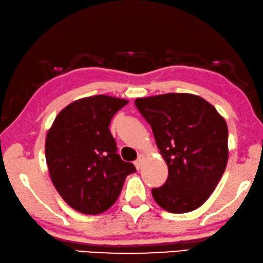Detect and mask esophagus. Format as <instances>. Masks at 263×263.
I'll return each mask as SVG.
<instances>
[{
    "instance_id": "obj_1",
    "label": "esophagus",
    "mask_w": 263,
    "mask_h": 263,
    "mask_svg": "<svg viewBox=\"0 0 263 263\" xmlns=\"http://www.w3.org/2000/svg\"><path fill=\"white\" fill-rule=\"evenodd\" d=\"M144 159H145V155L144 154H140L139 156H138V158H137V160L135 162V165H136V167L137 169H140V167L143 166V162H144Z\"/></svg>"
}]
</instances>
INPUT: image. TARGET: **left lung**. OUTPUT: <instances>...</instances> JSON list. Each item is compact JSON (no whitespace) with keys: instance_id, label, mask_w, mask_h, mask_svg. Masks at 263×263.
Masks as SVG:
<instances>
[{"instance_id":"8db88e82","label":"left lung","mask_w":263,"mask_h":263,"mask_svg":"<svg viewBox=\"0 0 263 263\" xmlns=\"http://www.w3.org/2000/svg\"><path fill=\"white\" fill-rule=\"evenodd\" d=\"M136 107L151 125L169 176L152 189L157 204L184 214L201 206L228 162V127L213 105L198 96L167 93L138 98Z\"/></svg>"}]
</instances>
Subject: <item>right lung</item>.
I'll return each instance as SVG.
<instances>
[{
  "label": "right lung",
  "mask_w": 263,
  "mask_h": 263,
  "mask_svg": "<svg viewBox=\"0 0 263 263\" xmlns=\"http://www.w3.org/2000/svg\"><path fill=\"white\" fill-rule=\"evenodd\" d=\"M128 103L100 94L73 101L47 133L46 162L58 193L74 210L97 215L115 204L125 178L136 172L117 154L111 119Z\"/></svg>",
  "instance_id": "1"
}]
</instances>
